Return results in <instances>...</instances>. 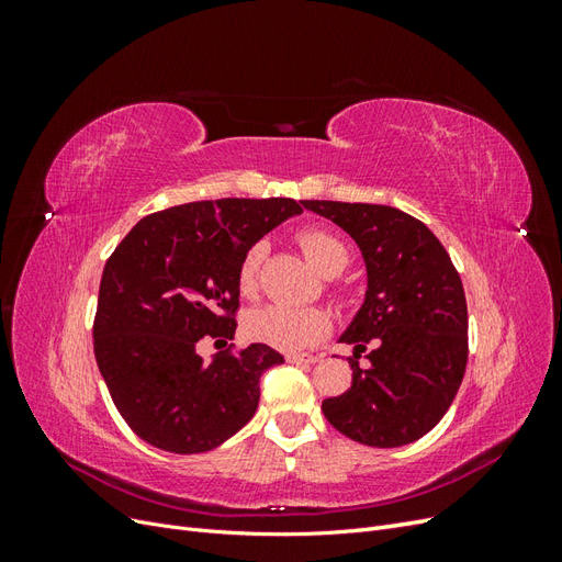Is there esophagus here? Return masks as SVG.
<instances>
[{
    "instance_id": "34e87169",
    "label": "esophagus",
    "mask_w": 562,
    "mask_h": 562,
    "mask_svg": "<svg viewBox=\"0 0 562 562\" xmlns=\"http://www.w3.org/2000/svg\"><path fill=\"white\" fill-rule=\"evenodd\" d=\"M285 361L288 363H316L318 361V356H314V353H288L285 356Z\"/></svg>"
}]
</instances>
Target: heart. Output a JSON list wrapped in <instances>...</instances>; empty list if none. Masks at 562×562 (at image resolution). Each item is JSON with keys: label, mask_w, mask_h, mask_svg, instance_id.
Here are the masks:
<instances>
[{"label": "heart", "mask_w": 562, "mask_h": 562, "mask_svg": "<svg viewBox=\"0 0 562 562\" xmlns=\"http://www.w3.org/2000/svg\"><path fill=\"white\" fill-rule=\"evenodd\" d=\"M297 241L307 255V260L323 277H335L349 265V248L337 234L328 229H304ZM265 258V244H255L244 255L239 265V288L244 295H255L258 291L260 265ZM244 330L248 337L262 345L277 347L283 351H300L310 347L330 330V318L316 307H291V304H262L246 314Z\"/></svg>", "instance_id": "1"}]
</instances>
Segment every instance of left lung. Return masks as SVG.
<instances>
[{
  "label": "left lung",
  "mask_w": 562,
  "mask_h": 562,
  "mask_svg": "<svg viewBox=\"0 0 562 562\" xmlns=\"http://www.w3.org/2000/svg\"><path fill=\"white\" fill-rule=\"evenodd\" d=\"M342 227L366 262V297L339 342L353 347L351 386L323 401V415L370 448H401L429 434L467 370L462 279L434 232L380 203L302 201ZM368 344L371 366L355 361Z\"/></svg>",
  "instance_id": "8db88e82"
}]
</instances>
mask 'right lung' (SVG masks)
<instances>
[{"label": "right lung", "mask_w": 562, "mask_h": 562, "mask_svg": "<svg viewBox=\"0 0 562 562\" xmlns=\"http://www.w3.org/2000/svg\"><path fill=\"white\" fill-rule=\"evenodd\" d=\"M300 213L295 199L279 196L182 203L143 217L114 248L93 349L119 415L145 443L209 452L258 411L262 372L283 356L250 345L206 363L196 342L234 337L244 255Z\"/></svg>", "instance_id": "1"}]
</instances>
